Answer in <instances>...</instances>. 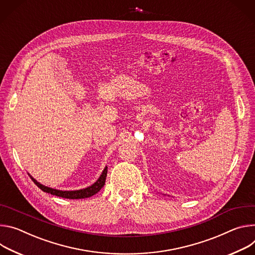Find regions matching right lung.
<instances>
[{
	"instance_id": "right-lung-1",
	"label": "right lung",
	"mask_w": 255,
	"mask_h": 255,
	"mask_svg": "<svg viewBox=\"0 0 255 255\" xmlns=\"http://www.w3.org/2000/svg\"><path fill=\"white\" fill-rule=\"evenodd\" d=\"M106 175H107V167L104 168V170L101 174V176L99 177V179L91 186L84 188V189H80V190H73V191H63V190H58V189H53L47 186H44L42 184H40L39 182H37L33 177H31L32 181L42 190L45 191L47 193L60 196V197H65V199H70V200H78V199H86V197H90L92 195H94L95 193H97L105 184V179H106Z\"/></svg>"
}]
</instances>
